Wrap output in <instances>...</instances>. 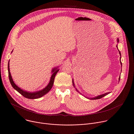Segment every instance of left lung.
Returning <instances> with one entry per match:
<instances>
[{
    "label": "left lung",
    "instance_id": "left-lung-1",
    "mask_svg": "<svg viewBox=\"0 0 134 134\" xmlns=\"http://www.w3.org/2000/svg\"><path fill=\"white\" fill-rule=\"evenodd\" d=\"M118 41H119V39H117V42H118ZM116 47H117V46H116ZM117 49H118V47H117ZM118 51H119V50H118ZM119 54H120V58H121V54H120V52H119ZM120 64H121V61H120ZM120 77L119 78V80H120ZM72 83H73V85H74V83L73 81H72ZM109 93H110V92H108V93H105V94H103V95H100V96H97V97H96L91 98L90 99H100V98L104 97V96H105L106 95H108V94H109Z\"/></svg>",
    "mask_w": 134,
    "mask_h": 134
}]
</instances>
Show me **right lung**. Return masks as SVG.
I'll use <instances>...</instances> for the list:
<instances>
[{
	"mask_svg": "<svg viewBox=\"0 0 134 134\" xmlns=\"http://www.w3.org/2000/svg\"><path fill=\"white\" fill-rule=\"evenodd\" d=\"M8 62V76H9V81L10 82V83L12 85V86H13V87L15 89V90H16L19 93H20L21 95H23L24 97L28 98V99H37L38 98H40L42 96H43L44 95L46 94L48 92H49V91L51 90L52 88L53 87V84H54V79H55V76L56 75V74L57 73V72L59 71V69H58L57 68H55L53 69L52 72H53V74H52L51 78V80L49 83H48V85L44 88L43 90H42L40 91H38V92H34V93H29V92H27L26 91H24L18 87L14 82L13 79H12V77L11 76L10 72V70H9V63Z\"/></svg>",
	"mask_w": 134,
	"mask_h": 134,
	"instance_id": "add662e5",
	"label": "right lung"
}]
</instances>
